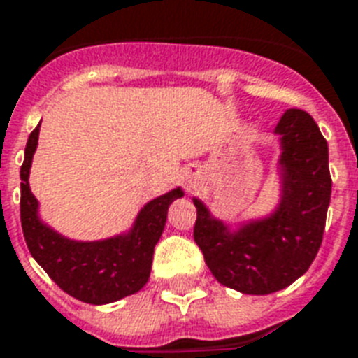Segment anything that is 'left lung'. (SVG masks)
Segmentation results:
<instances>
[{
	"label": "left lung",
	"instance_id": "1",
	"mask_svg": "<svg viewBox=\"0 0 358 358\" xmlns=\"http://www.w3.org/2000/svg\"><path fill=\"white\" fill-rule=\"evenodd\" d=\"M275 134L280 143V201L269 215L241 223L213 217L193 199V238L206 266L227 288L267 295L295 282L316 258L331 202L329 146L310 115L288 109Z\"/></svg>",
	"mask_w": 358,
	"mask_h": 358
}]
</instances>
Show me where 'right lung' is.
<instances>
[{
  "label": "right lung",
  "instance_id": "obj_1",
  "mask_svg": "<svg viewBox=\"0 0 358 358\" xmlns=\"http://www.w3.org/2000/svg\"><path fill=\"white\" fill-rule=\"evenodd\" d=\"M38 131L41 124L31 131L20 169V219L31 256L59 288L89 305H108L137 294L150 277L154 247L165 229L169 206L184 196V191L176 187L145 204L124 234L98 241L64 238L38 217V201L29 187Z\"/></svg>",
  "mask_w": 358,
  "mask_h": 358
}]
</instances>
